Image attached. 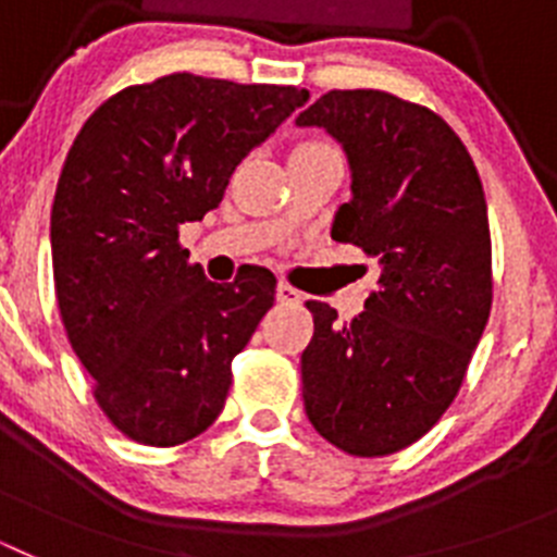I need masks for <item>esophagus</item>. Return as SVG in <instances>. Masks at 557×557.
Wrapping results in <instances>:
<instances>
[{
  "label": "esophagus",
  "mask_w": 557,
  "mask_h": 557,
  "mask_svg": "<svg viewBox=\"0 0 557 557\" xmlns=\"http://www.w3.org/2000/svg\"><path fill=\"white\" fill-rule=\"evenodd\" d=\"M275 298H278V301L282 304H289V307H293V304H301V298L304 295L298 293V289L295 287H289V284H278V287H275Z\"/></svg>",
  "instance_id": "1"
}]
</instances>
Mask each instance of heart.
Wrapping results in <instances>:
<instances>
[{"mask_svg":"<svg viewBox=\"0 0 557 557\" xmlns=\"http://www.w3.org/2000/svg\"><path fill=\"white\" fill-rule=\"evenodd\" d=\"M307 147H321V145H318V141H304V145H298L295 150H307Z\"/></svg>","mask_w":557,"mask_h":557,"instance_id":"obj_1","label":"heart"}]
</instances>
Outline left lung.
I'll return each mask as SVG.
<instances>
[{
	"instance_id": "8db88e82",
	"label": "left lung",
	"mask_w": 557,
	"mask_h": 557,
	"mask_svg": "<svg viewBox=\"0 0 557 557\" xmlns=\"http://www.w3.org/2000/svg\"><path fill=\"white\" fill-rule=\"evenodd\" d=\"M326 127L351 164V200L332 239L379 262L366 309L348 323L307 301L304 407L332 446L385 457L449 410L488 323V206L469 150L435 111L376 88L329 91L298 113Z\"/></svg>"
}]
</instances>
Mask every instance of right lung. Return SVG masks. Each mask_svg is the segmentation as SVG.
Listing matches in <instances>:
<instances>
[{
  "instance_id": "right-lung-1",
  "label": "right lung",
  "mask_w": 557,
  "mask_h": 557,
  "mask_svg": "<svg viewBox=\"0 0 557 557\" xmlns=\"http://www.w3.org/2000/svg\"><path fill=\"white\" fill-rule=\"evenodd\" d=\"M307 100L175 72L108 97L69 150L49 225L58 309L97 405L136 444H186L223 412L275 275L206 282L178 228L218 209L236 164Z\"/></svg>"
}]
</instances>
